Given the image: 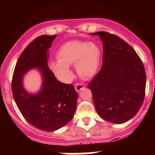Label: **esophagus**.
Returning <instances> with one entry per match:
<instances>
[{
    "instance_id": "obj_1",
    "label": "esophagus",
    "mask_w": 155,
    "mask_h": 155,
    "mask_svg": "<svg viewBox=\"0 0 155 155\" xmlns=\"http://www.w3.org/2000/svg\"><path fill=\"white\" fill-rule=\"evenodd\" d=\"M84 87H85V86H84V84L78 83V84H75V90H76L77 91H80L81 90L83 89Z\"/></svg>"
}]
</instances>
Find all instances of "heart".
Instances as JSON below:
<instances>
[{
	"label": "heart",
	"mask_w": 155,
	"mask_h": 155,
	"mask_svg": "<svg viewBox=\"0 0 155 155\" xmlns=\"http://www.w3.org/2000/svg\"><path fill=\"white\" fill-rule=\"evenodd\" d=\"M57 57L58 60L50 62V68L57 78L68 82L72 75L70 65L75 64L77 73L81 78L94 75L99 66L101 51L94 42L70 41L60 47Z\"/></svg>",
	"instance_id": "obj_1"
}]
</instances>
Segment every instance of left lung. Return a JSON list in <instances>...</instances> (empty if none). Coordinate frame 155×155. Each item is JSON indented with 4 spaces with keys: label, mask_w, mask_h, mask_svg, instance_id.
<instances>
[{
    "label": "left lung",
    "mask_w": 155,
    "mask_h": 155,
    "mask_svg": "<svg viewBox=\"0 0 155 155\" xmlns=\"http://www.w3.org/2000/svg\"><path fill=\"white\" fill-rule=\"evenodd\" d=\"M101 70L88 84L97 113L103 120L121 124L132 119L143 104L146 88L144 67L136 51L121 38L107 31Z\"/></svg>",
    "instance_id": "8db88e82"
}]
</instances>
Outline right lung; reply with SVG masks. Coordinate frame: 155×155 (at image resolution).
<instances>
[{"instance_id":"right-lung-1","label":"right lung","mask_w":155,"mask_h":155,"mask_svg":"<svg viewBox=\"0 0 155 155\" xmlns=\"http://www.w3.org/2000/svg\"><path fill=\"white\" fill-rule=\"evenodd\" d=\"M56 37L40 35L30 42L16 63L12 83L14 99L24 118L47 132L57 130L72 120L78 97L74 85L57 81L49 68L48 50ZM34 68L41 71L43 85L39 93L30 94L23 87V75Z\"/></svg>"}]
</instances>
